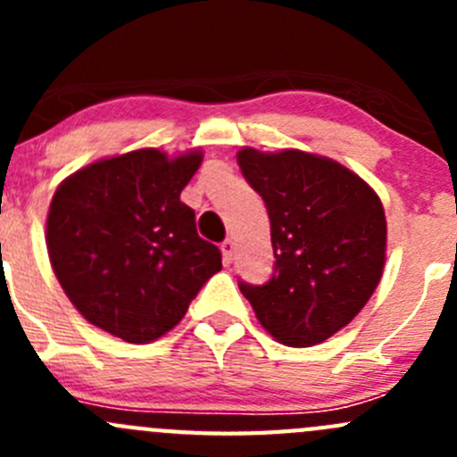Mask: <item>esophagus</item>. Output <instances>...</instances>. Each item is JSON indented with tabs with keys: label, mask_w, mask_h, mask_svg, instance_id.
<instances>
[{
	"label": "esophagus",
	"mask_w": 457,
	"mask_h": 457,
	"mask_svg": "<svg viewBox=\"0 0 457 457\" xmlns=\"http://www.w3.org/2000/svg\"><path fill=\"white\" fill-rule=\"evenodd\" d=\"M234 250H237V243H234L232 238H228V241H223V245H220V252H223L225 265H229V262H232Z\"/></svg>",
	"instance_id": "obj_1"
}]
</instances>
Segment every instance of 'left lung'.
<instances>
[{
  "label": "left lung",
  "mask_w": 457,
  "mask_h": 457,
  "mask_svg": "<svg viewBox=\"0 0 457 457\" xmlns=\"http://www.w3.org/2000/svg\"><path fill=\"white\" fill-rule=\"evenodd\" d=\"M238 165L270 214L274 274L238 280L261 325L287 347H312L367 305L385 267L386 220L376 192L322 156L238 152Z\"/></svg>",
  "instance_id": "obj_1"
}]
</instances>
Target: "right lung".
Wrapping results in <instances>:
<instances>
[{
	"label": "right lung",
	"instance_id": "obj_1",
	"mask_svg": "<svg viewBox=\"0 0 457 457\" xmlns=\"http://www.w3.org/2000/svg\"><path fill=\"white\" fill-rule=\"evenodd\" d=\"M201 159L128 152L87 165L54 192L48 256L87 322L126 343H150L179 325L220 270V250L203 241L195 210L181 201Z\"/></svg>",
	"mask_w": 457,
	"mask_h": 457
}]
</instances>
